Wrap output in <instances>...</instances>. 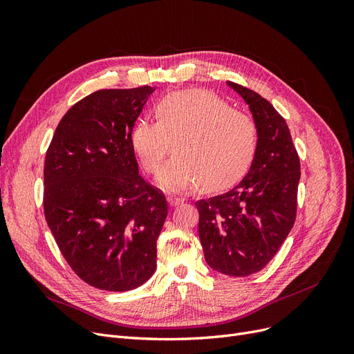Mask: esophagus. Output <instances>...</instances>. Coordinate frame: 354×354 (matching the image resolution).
<instances>
[{
    "label": "esophagus",
    "instance_id": "1",
    "mask_svg": "<svg viewBox=\"0 0 354 354\" xmlns=\"http://www.w3.org/2000/svg\"><path fill=\"white\" fill-rule=\"evenodd\" d=\"M185 202V199H181V198H176V196H168V203L171 207H177V205H180V203H183Z\"/></svg>",
    "mask_w": 354,
    "mask_h": 354
}]
</instances>
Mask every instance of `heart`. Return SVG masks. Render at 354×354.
Masks as SVG:
<instances>
[{"mask_svg":"<svg viewBox=\"0 0 354 354\" xmlns=\"http://www.w3.org/2000/svg\"><path fill=\"white\" fill-rule=\"evenodd\" d=\"M155 121L138 120L130 131L131 152L147 174L160 169L165 190L229 189L248 173L257 152V128L248 115L202 90L176 91L153 106Z\"/></svg>","mask_w":354,"mask_h":354,"instance_id":"obj_1","label":"heart"}]
</instances>
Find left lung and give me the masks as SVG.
<instances>
[{
  "label": "left lung",
  "instance_id": "8db88e82",
  "mask_svg": "<svg viewBox=\"0 0 354 354\" xmlns=\"http://www.w3.org/2000/svg\"><path fill=\"white\" fill-rule=\"evenodd\" d=\"M227 85L252 113L257 152L239 185L195 205L208 266L223 274L243 277L264 269L291 232L301 173L283 118L259 93L230 81Z\"/></svg>",
  "mask_w": 354,
  "mask_h": 354
}]
</instances>
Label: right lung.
<instances>
[{"instance_id": "1", "label": "right lung", "mask_w": 354, "mask_h": 354, "mask_svg": "<svg viewBox=\"0 0 354 354\" xmlns=\"http://www.w3.org/2000/svg\"><path fill=\"white\" fill-rule=\"evenodd\" d=\"M155 87L99 90L62 118L44 164V214L60 252L84 282L122 292L156 269L168 214L138 174L130 131Z\"/></svg>"}]
</instances>
